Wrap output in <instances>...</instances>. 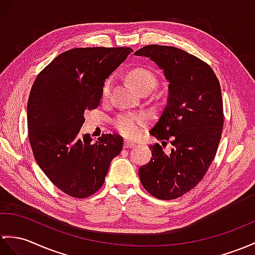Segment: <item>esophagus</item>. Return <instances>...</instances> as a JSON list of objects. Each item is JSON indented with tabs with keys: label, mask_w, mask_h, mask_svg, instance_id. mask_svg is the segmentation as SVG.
Segmentation results:
<instances>
[{
	"label": "esophagus",
	"mask_w": 255,
	"mask_h": 255,
	"mask_svg": "<svg viewBox=\"0 0 255 255\" xmlns=\"http://www.w3.org/2000/svg\"><path fill=\"white\" fill-rule=\"evenodd\" d=\"M135 145H137V143H135V142H133V141H129V140L125 141V147H133Z\"/></svg>",
	"instance_id": "34e87169"
}]
</instances>
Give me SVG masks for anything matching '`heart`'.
I'll return each instance as SVG.
<instances>
[{"instance_id": "b5f03b06", "label": "heart", "mask_w": 255, "mask_h": 255, "mask_svg": "<svg viewBox=\"0 0 255 255\" xmlns=\"http://www.w3.org/2000/svg\"><path fill=\"white\" fill-rule=\"evenodd\" d=\"M128 79L137 90L142 93L151 91L156 85V76L152 70L144 67L132 68L128 73ZM112 86V78L106 79L102 87V98L106 99L109 97ZM149 117L146 114H126L118 116L114 126L122 134L128 138H132L138 135L142 126H144Z\"/></svg>"}]
</instances>
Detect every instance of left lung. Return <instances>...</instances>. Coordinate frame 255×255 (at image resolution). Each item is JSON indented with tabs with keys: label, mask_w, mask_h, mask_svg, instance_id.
Returning a JSON list of instances; mask_svg holds the SVG:
<instances>
[{
	"label": "left lung",
	"mask_w": 255,
	"mask_h": 255,
	"mask_svg": "<svg viewBox=\"0 0 255 255\" xmlns=\"http://www.w3.org/2000/svg\"><path fill=\"white\" fill-rule=\"evenodd\" d=\"M133 54L154 62L168 82L166 106L150 133L173 145L170 153L150 146L140 181L153 197L173 200L197 186L215 157L224 125L221 86L208 64L177 47L151 44Z\"/></svg>",
	"instance_id": "8db88e82"
}]
</instances>
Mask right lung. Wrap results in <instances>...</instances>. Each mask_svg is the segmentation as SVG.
<instances>
[{"instance_id": "add662e5", "label": "right lung", "mask_w": 255, "mask_h": 255, "mask_svg": "<svg viewBox=\"0 0 255 255\" xmlns=\"http://www.w3.org/2000/svg\"><path fill=\"white\" fill-rule=\"evenodd\" d=\"M131 47H77L55 57L35 78L27 105L33 156L54 185L74 198L102 187L110 164L123 149L118 134L92 142L80 135L85 112L97 109L110 75Z\"/></svg>"}]
</instances>
